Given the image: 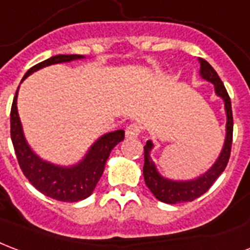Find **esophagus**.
I'll return each mask as SVG.
<instances>
[{"mask_svg": "<svg viewBox=\"0 0 250 250\" xmlns=\"http://www.w3.org/2000/svg\"><path fill=\"white\" fill-rule=\"evenodd\" d=\"M140 134V127L136 123L128 125L125 127V138H136Z\"/></svg>", "mask_w": 250, "mask_h": 250, "instance_id": "obj_1", "label": "esophagus"}]
</instances>
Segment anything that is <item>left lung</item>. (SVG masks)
<instances>
[{
  "label": "left lung",
  "mask_w": 250,
  "mask_h": 250,
  "mask_svg": "<svg viewBox=\"0 0 250 250\" xmlns=\"http://www.w3.org/2000/svg\"><path fill=\"white\" fill-rule=\"evenodd\" d=\"M200 63V77L207 82L213 84L214 92L224 102L225 115H227V125H225V140L219 158L208 171L191 180H173L164 177L156 168V164L151 158V151L153 148V143L151 140H147V144L144 146V167L143 176L146 186L152 192V195L158 200L167 203V204H179L186 201H193L197 197H200L203 193L208 191L214 180L223 173V171L228 164L229 156H230V147H232V136H233V116H232V104L230 98L225 90L224 83L214 71V68L210 66L205 59L199 58Z\"/></svg>",
  "instance_id": "left-lung-1"
}]
</instances>
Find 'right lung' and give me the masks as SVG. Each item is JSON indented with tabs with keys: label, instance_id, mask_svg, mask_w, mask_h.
<instances>
[{
	"label": "right lung",
	"instance_id": "1",
	"mask_svg": "<svg viewBox=\"0 0 250 250\" xmlns=\"http://www.w3.org/2000/svg\"><path fill=\"white\" fill-rule=\"evenodd\" d=\"M77 59H84V57L77 54L54 55V57L33 66L25 74L21 83L30 74L36 73L46 66L73 62ZM17 97H18V90L16 92V97H14L12 104V111H10V136H12L16 156L18 159L23 175L38 191L51 199L67 201V203H77V201L84 200L95 189L99 179L103 175L104 166H106L111 151L114 149L116 144L125 139V131L116 130L102 135L99 139L92 143L82 160H79L77 164L58 166V164L50 163L40 158L29 146L25 134H23L21 119L18 115Z\"/></svg>",
	"mask_w": 250,
	"mask_h": 250
}]
</instances>
